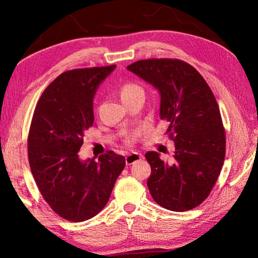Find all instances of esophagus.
<instances>
[{
  "mask_svg": "<svg viewBox=\"0 0 258 258\" xmlns=\"http://www.w3.org/2000/svg\"><path fill=\"white\" fill-rule=\"evenodd\" d=\"M142 155L141 154H138V152H132V154H128L127 156L125 157V160H126V165H132L135 161H138L142 158Z\"/></svg>",
  "mask_w": 258,
  "mask_h": 258,
  "instance_id": "obj_1",
  "label": "esophagus"
}]
</instances>
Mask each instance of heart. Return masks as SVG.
Instances as JSON below:
<instances>
[{
	"label": "heart",
	"mask_w": 258,
	"mask_h": 258,
	"mask_svg": "<svg viewBox=\"0 0 258 258\" xmlns=\"http://www.w3.org/2000/svg\"><path fill=\"white\" fill-rule=\"evenodd\" d=\"M119 95L121 101H128L131 99L138 98V97H145V90L141 85H139L138 83L134 82H125L123 85L119 87ZM134 141V135H126L125 138V143L127 145H132Z\"/></svg>",
	"instance_id": "obj_1"
}]
</instances>
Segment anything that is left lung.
I'll return each instance as SVG.
<instances>
[{"instance_id":"left-lung-1","label":"left lung","mask_w":258,"mask_h":258,"mask_svg":"<svg viewBox=\"0 0 258 258\" xmlns=\"http://www.w3.org/2000/svg\"><path fill=\"white\" fill-rule=\"evenodd\" d=\"M160 93V118L175 143L174 160L148 151V187L173 212L199 206L215 185L225 158V131L215 97L198 71L180 59H146L127 66Z\"/></svg>"}]
</instances>
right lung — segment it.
I'll return each instance as SVG.
<instances>
[{"label": "right lung", "instance_id": "right-lung-1", "mask_svg": "<svg viewBox=\"0 0 258 258\" xmlns=\"http://www.w3.org/2000/svg\"><path fill=\"white\" fill-rule=\"evenodd\" d=\"M116 64L61 74L46 87L34 110L28 133L30 171L52 211L83 222L102 211L125 167L113 151L99 160L82 161L78 151L84 132L93 125V98Z\"/></svg>", "mask_w": 258, "mask_h": 258}]
</instances>
